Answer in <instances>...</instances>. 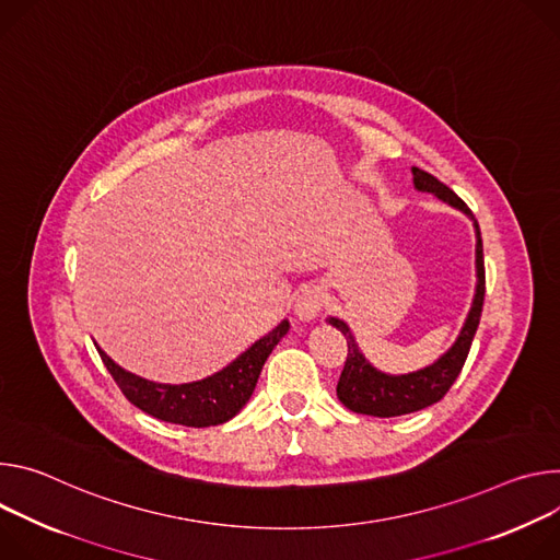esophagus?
<instances>
[{
    "instance_id": "obj_1",
    "label": "esophagus",
    "mask_w": 560,
    "mask_h": 560,
    "mask_svg": "<svg viewBox=\"0 0 560 560\" xmlns=\"http://www.w3.org/2000/svg\"><path fill=\"white\" fill-rule=\"evenodd\" d=\"M325 306V295L318 287L308 284V287H302L298 293H295V302H293V314L298 320L302 323H312L320 316Z\"/></svg>"
}]
</instances>
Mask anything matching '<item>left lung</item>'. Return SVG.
<instances>
[{
  "instance_id": "obj_1",
  "label": "left lung",
  "mask_w": 560,
  "mask_h": 560,
  "mask_svg": "<svg viewBox=\"0 0 560 560\" xmlns=\"http://www.w3.org/2000/svg\"><path fill=\"white\" fill-rule=\"evenodd\" d=\"M411 173H413L416 191L436 196L441 202L458 209L460 213H465L471 220L474 231H476V291H474L469 314L465 318V325H463L456 342L436 362H431L418 371H411V374L392 376V374H385V371L376 369L360 351L349 325L334 316L327 318V323L331 327H336L347 338V349H349L345 369H342L340 381H338V389H336L338 398L347 409H351L355 413H364V416H376V418H394V416L420 411L433 402H439L450 392V387L458 378L460 369L467 360L471 340H474L478 323H480L482 300H485L482 240H480V229H478L474 213L450 189V186H445L431 173H427L418 166H411Z\"/></svg>"
}]
</instances>
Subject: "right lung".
Here are the masks:
<instances>
[{"label":"right lung","mask_w":560,"mask_h":560,"mask_svg":"<svg viewBox=\"0 0 560 560\" xmlns=\"http://www.w3.org/2000/svg\"><path fill=\"white\" fill-rule=\"evenodd\" d=\"M287 331L289 320H282L213 376L182 385H164L136 376L113 362L100 347L97 351L121 394L144 413L184 427H211L231 420L248 402L269 353Z\"/></svg>","instance_id":"add662e5"}]
</instances>
